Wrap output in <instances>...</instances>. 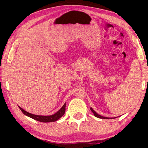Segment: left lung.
I'll use <instances>...</instances> for the list:
<instances>
[{"label":"left lung","mask_w":148,"mask_h":148,"mask_svg":"<svg viewBox=\"0 0 148 148\" xmlns=\"http://www.w3.org/2000/svg\"><path fill=\"white\" fill-rule=\"evenodd\" d=\"M90 109H91V111H92V112L93 113V114H94V116H96L97 118H101V119H112V118H107V117H103V116H100V115H99V114H97V113L94 111V110L91 108H90Z\"/></svg>","instance_id":"left-lung-1"}]
</instances>
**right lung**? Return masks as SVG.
Wrapping results in <instances>:
<instances>
[{
  "label": "right lung",
  "mask_w": 148,
  "mask_h": 148,
  "mask_svg": "<svg viewBox=\"0 0 148 148\" xmlns=\"http://www.w3.org/2000/svg\"><path fill=\"white\" fill-rule=\"evenodd\" d=\"M65 106H66V103H65L64 105L62 106V108L60 109L57 112H56L55 114L50 115V116L35 115V114H31V113L28 112L26 111H25V110H23L22 108H21L20 107H19V106L18 107H19V108L20 109L21 112H23L25 115L29 116V117L32 118L34 119H36V120H37V121L43 122V123H47V122L56 121H57L58 119L60 118L62 116L65 114Z\"/></svg>",
  "instance_id": "add662e5"
}]
</instances>
